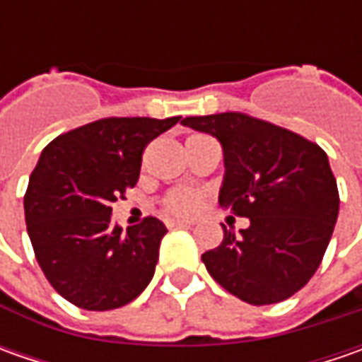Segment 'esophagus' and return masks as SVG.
I'll use <instances>...</instances> for the list:
<instances>
[{"label": "esophagus", "mask_w": 362, "mask_h": 362, "mask_svg": "<svg viewBox=\"0 0 362 362\" xmlns=\"http://www.w3.org/2000/svg\"><path fill=\"white\" fill-rule=\"evenodd\" d=\"M165 223H167V228H191L193 226V221H187V219H167Z\"/></svg>", "instance_id": "esophagus-1"}]
</instances>
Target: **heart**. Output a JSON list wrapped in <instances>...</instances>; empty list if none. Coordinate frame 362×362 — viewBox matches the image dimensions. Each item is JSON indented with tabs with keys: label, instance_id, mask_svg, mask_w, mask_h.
Returning a JSON list of instances; mask_svg holds the SVG:
<instances>
[{
	"label": "heart",
	"instance_id": "heart-1",
	"mask_svg": "<svg viewBox=\"0 0 362 362\" xmlns=\"http://www.w3.org/2000/svg\"><path fill=\"white\" fill-rule=\"evenodd\" d=\"M199 202H202V197H199L197 191H193V189H175L165 197L163 205L171 216H189L199 207Z\"/></svg>",
	"mask_w": 362,
	"mask_h": 362
}]
</instances>
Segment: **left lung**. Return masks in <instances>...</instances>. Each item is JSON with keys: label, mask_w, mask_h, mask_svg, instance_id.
<instances>
[{"label": "left lung", "mask_w": 362, "mask_h": 362, "mask_svg": "<svg viewBox=\"0 0 362 362\" xmlns=\"http://www.w3.org/2000/svg\"><path fill=\"white\" fill-rule=\"evenodd\" d=\"M181 122L221 143L219 205L250 219L238 235L223 226V242L202 256L207 272L254 306L290 298L318 270L339 217L327 153L296 132L242 112Z\"/></svg>", "instance_id": "left-lung-1"}]
</instances>
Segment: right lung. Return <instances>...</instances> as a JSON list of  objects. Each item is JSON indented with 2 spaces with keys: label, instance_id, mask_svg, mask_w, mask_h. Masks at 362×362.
<instances>
[{
  "label": "right lung",
  "instance_id": "right-lung-1",
  "mask_svg": "<svg viewBox=\"0 0 362 362\" xmlns=\"http://www.w3.org/2000/svg\"><path fill=\"white\" fill-rule=\"evenodd\" d=\"M179 120L100 119L42 151L23 197L25 226L44 276L78 308H120L153 280L167 228L145 217L122 231L110 205L136 185L145 146Z\"/></svg>",
  "mask_w": 362,
  "mask_h": 362
}]
</instances>
